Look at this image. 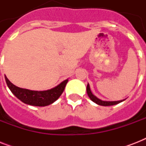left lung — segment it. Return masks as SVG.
Instances as JSON below:
<instances>
[{
  "label": "left lung",
  "mask_w": 146,
  "mask_h": 146,
  "mask_svg": "<svg viewBox=\"0 0 146 146\" xmlns=\"http://www.w3.org/2000/svg\"><path fill=\"white\" fill-rule=\"evenodd\" d=\"M86 92H87V94H88V96H89V97L90 98V99H91L92 102L96 103V104H98V105H102V106H111V105H114V104H119V103L122 102L123 101H124L125 100L124 99V100H121V101H116V102H106V101H102V100L98 98L96 96H95L92 93L91 89H90L89 83H88V85H87Z\"/></svg>",
  "instance_id": "8db88e82"
}]
</instances>
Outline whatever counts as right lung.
Masks as SVG:
<instances>
[{"label": "right lung", "instance_id": "1", "mask_svg": "<svg viewBox=\"0 0 146 146\" xmlns=\"http://www.w3.org/2000/svg\"><path fill=\"white\" fill-rule=\"evenodd\" d=\"M5 80L10 91L18 99L25 104L39 107L49 105L58 99L68 82V80H64L56 87L46 91H33L16 86L8 80L7 76H5Z\"/></svg>", "mask_w": 146, "mask_h": 146}]
</instances>
